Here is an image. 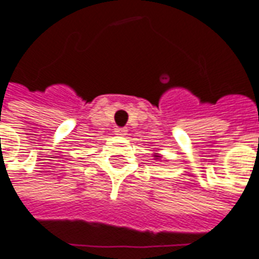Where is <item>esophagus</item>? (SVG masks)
I'll list each match as a JSON object with an SVG mask.
<instances>
[{"instance_id":"34e87169","label":"esophagus","mask_w":259,"mask_h":259,"mask_svg":"<svg viewBox=\"0 0 259 259\" xmlns=\"http://www.w3.org/2000/svg\"><path fill=\"white\" fill-rule=\"evenodd\" d=\"M126 133H127V130H126L125 127H116V129L114 130V134L118 136V137H125Z\"/></svg>"}]
</instances>
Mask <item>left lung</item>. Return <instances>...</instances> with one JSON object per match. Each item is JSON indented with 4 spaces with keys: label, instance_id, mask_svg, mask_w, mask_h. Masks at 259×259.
Instances as JSON below:
<instances>
[{
    "label": "left lung",
    "instance_id": "8db88e82",
    "mask_svg": "<svg viewBox=\"0 0 259 259\" xmlns=\"http://www.w3.org/2000/svg\"><path fill=\"white\" fill-rule=\"evenodd\" d=\"M152 156L155 157V160H160L161 157H163V156H161L160 153H153V155H152Z\"/></svg>",
    "mask_w": 259,
    "mask_h": 259
}]
</instances>
